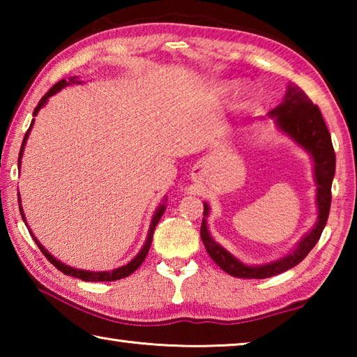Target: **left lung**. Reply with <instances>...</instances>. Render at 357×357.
<instances>
[{
  "instance_id": "obj_1",
  "label": "left lung",
  "mask_w": 357,
  "mask_h": 357,
  "mask_svg": "<svg viewBox=\"0 0 357 357\" xmlns=\"http://www.w3.org/2000/svg\"><path fill=\"white\" fill-rule=\"evenodd\" d=\"M269 116L275 119L277 128L283 134L291 137L299 146L304 148L312 155L317 183L318 220L315 227L312 228V231L301 239L298 247L289 255L268 264L249 266L234 258L231 253L211 238L206 219H203L200 234L204 249H206L209 257L214 259L217 266H220L227 274L239 277V279H268V277L285 273V271L294 268L315 247L329 217L332 198L331 187L335 173V153L321 112L317 105H313V102L298 86L288 84L283 102L280 105H277L274 110L269 112ZM208 214L209 206L204 203L203 215L208 217Z\"/></svg>"
}]
</instances>
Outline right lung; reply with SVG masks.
Wrapping results in <instances>:
<instances>
[{"instance_id":"obj_1","label":"right lung","mask_w":357,"mask_h":357,"mask_svg":"<svg viewBox=\"0 0 357 357\" xmlns=\"http://www.w3.org/2000/svg\"><path fill=\"white\" fill-rule=\"evenodd\" d=\"M70 83H80V82H77V77H72L69 82L61 80V82H58L56 84H53V86H52L50 89H48V93L44 96V98H42V99L39 100L38 107L34 108L33 116H36V114L39 113L40 108L47 104L48 98H52L53 94H56L58 91H61V89H63L64 86H68V84H70ZM33 124H34V119L31 121V126H29V129L26 130L25 138H23V143H22V148H20V154H19V167H20V160H22L23 149H25V144H26V140H28V137H29V132H31ZM19 206H20L22 219L25 220V214H23V209H22V204H20V197H19ZM164 213H165V204H160V206L155 209L154 217H153V220H151V225H149L148 238H146V241H144L143 249H142L140 252H138V255H137L134 259H132V261H129L128 264L121 266V268H116V269H113V271H104V273H102V271H99V273H93V271H83V269L70 268V266L61 263V261H59V259H56L55 257L50 255V253H48V250H45V247L42 245V244L39 243V241L34 238V234H33V233H31V236H33V239L36 241V244H38V247L40 249V252L44 253V255L47 257L48 261H50L53 266H55L56 269L61 271L63 274H66V275H72V277H77V279H82V280H84V282H113V280L124 279V277L130 275L132 273H134V271H137L138 268H140V264L144 261V258H146V255H148L149 247H151V243H153V234H154L155 225H157V223H159L160 217H162V214H164ZM25 223H26V220H25Z\"/></svg>"}]
</instances>
